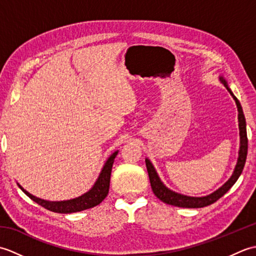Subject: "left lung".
I'll list each match as a JSON object with an SVG mask.
<instances>
[{
  "label": "left lung",
  "instance_id": "left-lung-1",
  "mask_svg": "<svg viewBox=\"0 0 256 256\" xmlns=\"http://www.w3.org/2000/svg\"><path fill=\"white\" fill-rule=\"evenodd\" d=\"M221 82L224 84L228 91L230 92V94L233 96V99L236 100V106H238V128H240V152H238V162L236 166V170L233 172L231 178L228 180L224 186L219 188L216 192L214 194H211L209 196H206V197H188V196H184L180 194H176L172 192L168 188L164 186V184L160 182V179L157 175L156 170H154L153 165L148 160H145L146 162V168H148V177H150V186L152 189H153V192L155 196L160 200H162V202H165L167 204H172L175 206H182V208H204V206H206L209 204H214L216 200L220 199L222 196H224L228 190H229L233 184H236L238 180V178L240 177L242 174V170L244 168V165H246V155H248V135H246V118H244L242 106L240 104V102L236 99V96L232 94V91L230 90L229 86H228L226 81L220 77Z\"/></svg>",
  "mask_w": 256,
  "mask_h": 256
}]
</instances>
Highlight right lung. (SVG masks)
Segmentation results:
<instances>
[{
    "label": "right lung",
    "mask_w": 256,
    "mask_h": 256,
    "mask_svg": "<svg viewBox=\"0 0 256 256\" xmlns=\"http://www.w3.org/2000/svg\"><path fill=\"white\" fill-rule=\"evenodd\" d=\"M116 155H118V152L113 153L110 157H108V160H106L104 167H103L99 178H98V180L96 182L94 186L91 188V190H89L88 192L80 196V197L76 199L67 200V201H46L40 198H36L35 196L27 192L26 190H24L20 186V184L18 186L22 190H23L24 194L28 196L32 201H35L36 204L44 206L45 209L52 212H58V214H72V212H78L86 209L94 208V206L100 204L103 201V199H104L108 194L112 165Z\"/></svg>",
    "instance_id": "right-lung-1"
}]
</instances>
